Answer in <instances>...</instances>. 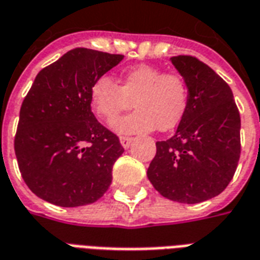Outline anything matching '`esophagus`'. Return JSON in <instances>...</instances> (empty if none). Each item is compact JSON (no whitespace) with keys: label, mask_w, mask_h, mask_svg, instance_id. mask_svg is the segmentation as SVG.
Instances as JSON below:
<instances>
[{"label":"esophagus","mask_w":260,"mask_h":260,"mask_svg":"<svg viewBox=\"0 0 260 260\" xmlns=\"http://www.w3.org/2000/svg\"><path fill=\"white\" fill-rule=\"evenodd\" d=\"M132 140H134V139L129 138V136H121V138H120V143H121V146L124 148H129Z\"/></svg>","instance_id":"obj_1"}]
</instances>
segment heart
Here are the masks:
<instances>
[{
    "label": "heart",
    "mask_w": 260,
    "mask_h": 260,
    "mask_svg": "<svg viewBox=\"0 0 260 260\" xmlns=\"http://www.w3.org/2000/svg\"><path fill=\"white\" fill-rule=\"evenodd\" d=\"M92 110L112 124L118 114L132 106L129 116L116 122L120 134H140L173 129L188 108L189 90L183 76L165 73L151 65H138L120 76V86L104 76L95 80L90 90Z\"/></svg>",
    "instance_id": "obj_1"
}]
</instances>
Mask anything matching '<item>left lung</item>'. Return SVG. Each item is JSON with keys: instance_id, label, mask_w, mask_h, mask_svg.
<instances>
[{"instance_id": "1", "label": "left lung", "mask_w": 260, "mask_h": 260, "mask_svg": "<svg viewBox=\"0 0 260 260\" xmlns=\"http://www.w3.org/2000/svg\"><path fill=\"white\" fill-rule=\"evenodd\" d=\"M170 61L187 82L189 101L176 134L155 143L147 177L166 199L193 205L219 195L233 178L240 114L231 87L209 65L191 55Z\"/></svg>"}]
</instances>
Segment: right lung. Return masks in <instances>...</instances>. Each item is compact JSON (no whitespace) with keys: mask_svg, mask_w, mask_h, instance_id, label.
<instances>
[{"mask_svg":"<svg viewBox=\"0 0 260 260\" xmlns=\"http://www.w3.org/2000/svg\"><path fill=\"white\" fill-rule=\"evenodd\" d=\"M122 58L76 47L37 75L20 109L15 152L21 177L38 198L79 207L110 187L124 148L91 112L90 90Z\"/></svg>","mask_w":260,"mask_h":260,"instance_id":"right-lung-1","label":"right lung"}]
</instances>
